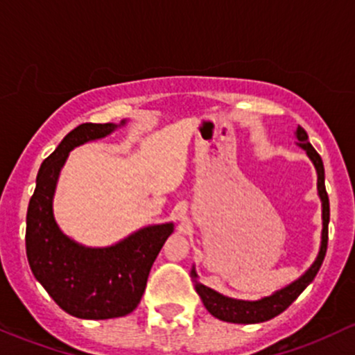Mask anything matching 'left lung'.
<instances>
[{
  "label": "left lung",
  "mask_w": 355,
  "mask_h": 355,
  "mask_svg": "<svg viewBox=\"0 0 355 355\" xmlns=\"http://www.w3.org/2000/svg\"><path fill=\"white\" fill-rule=\"evenodd\" d=\"M295 137H297L299 145L308 152L309 159L313 160L318 173V193H320V198L323 202V236H321L320 254H318L316 261L313 263L311 268L301 279L295 280L294 284L282 288V291L275 292L270 297L261 299V301H236V299L225 297V295H220L218 292L205 287L203 284L196 282V292L202 297L205 308L208 309V313L218 318V320L229 321V323H261V321L272 320L277 314L286 311L288 306L299 297V294L313 282L321 263H323L328 246V222H330V200H328L327 188H324L323 160H321L320 153L314 150L313 145L308 141V133L304 131V128L299 126ZM191 275L196 277L195 270L191 272Z\"/></svg>",
  "instance_id": "obj_1"
}]
</instances>
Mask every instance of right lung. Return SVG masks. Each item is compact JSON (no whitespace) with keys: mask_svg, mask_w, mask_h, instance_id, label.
I'll return each instance as SVG.
<instances>
[{"mask_svg":"<svg viewBox=\"0 0 355 355\" xmlns=\"http://www.w3.org/2000/svg\"><path fill=\"white\" fill-rule=\"evenodd\" d=\"M114 128L111 123H83L69 131L42 162L27 210L25 248L32 273L61 309L83 320H109L133 311L153 261L173 232V224L150 225L114 246L92 250L73 243L54 222L53 195L68 152Z\"/></svg>","mask_w":355,"mask_h":355,"instance_id":"obj_1","label":"right lung"}]
</instances>
